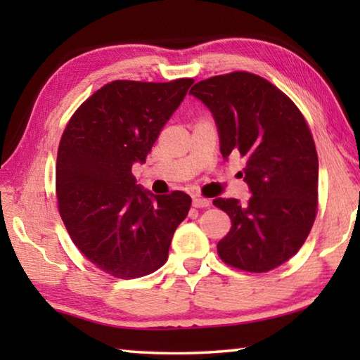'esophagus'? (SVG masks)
Returning a JSON list of instances; mask_svg holds the SVG:
<instances>
[{
  "label": "esophagus",
  "instance_id": "obj_1",
  "mask_svg": "<svg viewBox=\"0 0 360 360\" xmlns=\"http://www.w3.org/2000/svg\"><path fill=\"white\" fill-rule=\"evenodd\" d=\"M210 200L208 198H203V197H193L192 200V205L195 208H208L210 206Z\"/></svg>",
  "mask_w": 360,
  "mask_h": 360
}]
</instances>
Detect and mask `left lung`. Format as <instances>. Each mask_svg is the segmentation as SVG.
Returning <instances> with one entry per match:
<instances>
[{
  "mask_svg": "<svg viewBox=\"0 0 360 360\" xmlns=\"http://www.w3.org/2000/svg\"><path fill=\"white\" fill-rule=\"evenodd\" d=\"M191 94L212 112L222 157L245 160L252 193L246 205L212 202L231 221L219 257L243 271H270L298 252L318 214L319 163L307 120L276 85L248 71L205 79Z\"/></svg>",
  "mask_w": 360,
  "mask_h": 360,
  "instance_id": "left-lung-1",
  "label": "left lung"
}]
</instances>
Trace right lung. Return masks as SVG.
Masks as SVG:
<instances>
[{"label": "right lung", "mask_w": 360, "mask_h": 360, "mask_svg": "<svg viewBox=\"0 0 360 360\" xmlns=\"http://www.w3.org/2000/svg\"><path fill=\"white\" fill-rule=\"evenodd\" d=\"M193 79L112 81L89 96L66 125L56 169L58 211L72 243L108 275H150L168 259L192 198L154 195L131 167L146 157Z\"/></svg>", "instance_id": "add662e5"}]
</instances>
